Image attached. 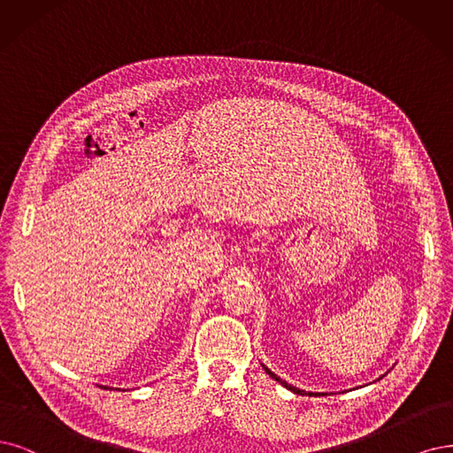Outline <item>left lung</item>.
Wrapping results in <instances>:
<instances>
[{
  "label": "left lung",
  "instance_id": "left-lung-1",
  "mask_svg": "<svg viewBox=\"0 0 453 453\" xmlns=\"http://www.w3.org/2000/svg\"><path fill=\"white\" fill-rule=\"evenodd\" d=\"M261 365H263V370H265L266 373H269V375H271V377H273L274 380H278V382L281 384V387H286L288 390H291L293 394H298V395H304V394H306V395H313V392H306V390H300V388H295V387H293V384H288L286 380H281V379H280V377H278L276 373H273V372L269 370V367H266L265 364H261Z\"/></svg>",
  "mask_w": 453,
  "mask_h": 453
}]
</instances>
